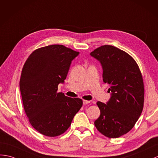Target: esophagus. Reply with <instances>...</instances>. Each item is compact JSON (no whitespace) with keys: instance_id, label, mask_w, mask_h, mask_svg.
I'll return each instance as SVG.
<instances>
[{"instance_id":"34e87169","label":"esophagus","mask_w":158,"mask_h":158,"mask_svg":"<svg viewBox=\"0 0 158 158\" xmlns=\"http://www.w3.org/2000/svg\"><path fill=\"white\" fill-rule=\"evenodd\" d=\"M89 103H90V101H89V100H83V104H88Z\"/></svg>"}]
</instances>
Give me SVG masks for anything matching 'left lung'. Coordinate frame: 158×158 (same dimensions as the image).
<instances>
[{
  "mask_svg": "<svg viewBox=\"0 0 158 158\" xmlns=\"http://www.w3.org/2000/svg\"><path fill=\"white\" fill-rule=\"evenodd\" d=\"M90 54L101 62L103 81L112 93L107 104L97 102L100 116L94 124L104 136L120 137L133 129L143 108L141 72L131 55L113 46H102Z\"/></svg>",
  "mask_w": 158,
  "mask_h": 158,
  "instance_id": "obj_1",
  "label": "left lung"
}]
</instances>
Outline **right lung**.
Masks as SVG:
<instances>
[{
	"mask_svg": "<svg viewBox=\"0 0 158 158\" xmlns=\"http://www.w3.org/2000/svg\"><path fill=\"white\" fill-rule=\"evenodd\" d=\"M79 54L63 45L42 47L29 55L22 69L19 87L25 112L31 126L45 136L63 134L83 105L81 99L57 92Z\"/></svg>",
	"mask_w": 158,
	"mask_h": 158,
	"instance_id": "obj_1",
	"label": "right lung"
}]
</instances>
